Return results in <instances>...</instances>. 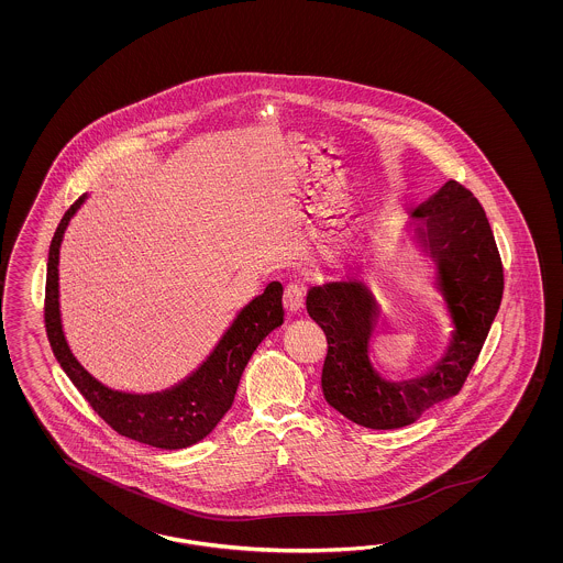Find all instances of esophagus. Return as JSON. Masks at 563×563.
Here are the masks:
<instances>
[{
  "label": "esophagus",
  "mask_w": 563,
  "mask_h": 563,
  "mask_svg": "<svg viewBox=\"0 0 563 563\" xmlns=\"http://www.w3.org/2000/svg\"><path fill=\"white\" fill-rule=\"evenodd\" d=\"M283 301H285V309L289 311L290 316H295V313H299L303 307H306V295H303V290L299 285H287V289H285V297H283Z\"/></svg>",
  "instance_id": "obj_1"
}]
</instances>
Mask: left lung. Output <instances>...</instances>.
<instances>
[{
  "instance_id": "1",
  "label": "left lung",
  "mask_w": 563,
  "mask_h": 563,
  "mask_svg": "<svg viewBox=\"0 0 563 563\" xmlns=\"http://www.w3.org/2000/svg\"><path fill=\"white\" fill-rule=\"evenodd\" d=\"M417 243L435 264L452 332L440 358L417 377L393 382L369 358L379 303L358 278L328 280L307 290V313L328 341L322 393L349 421L369 429L415 423L427 409L461 393L494 324L504 268L494 231L477 198L448 181L410 212Z\"/></svg>"
}]
</instances>
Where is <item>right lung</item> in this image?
Returning <instances> with one entry per match:
<instances>
[{
  "label": "right lung",
  "mask_w": 563,
  "mask_h": 563,
  "mask_svg": "<svg viewBox=\"0 0 563 563\" xmlns=\"http://www.w3.org/2000/svg\"><path fill=\"white\" fill-rule=\"evenodd\" d=\"M88 196L69 206L49 245L45 285V325L53 355L78 393L120 435L161 450H181L205 440L231 409L239 379L257 344L285 322L283 285L271 283L239 309L210 355L181 382L161 393H121L88 374L69 349L59 311V250L74 214Z\"/></svg>",
  "instance_id": "1"
}]
</instances>
